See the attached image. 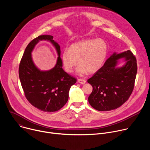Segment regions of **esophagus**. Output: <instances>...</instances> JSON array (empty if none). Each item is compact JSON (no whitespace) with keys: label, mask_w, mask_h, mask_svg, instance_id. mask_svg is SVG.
<instances>
[{"label":"esophagus","mask_w":150,"mask_h":150,"mask_svg":"<svg viewBox=\"0 0 150 150\" xmlns=\"http://www.w3.org/2000/svg\"><path fill=\"white\" fill-rule=\"evenodd\" d=\"M78 82L79 83L84 84L85 82H86V81H85V80L83 79H78Z\"/></svg>","instance_id":"1"}]
</instances>
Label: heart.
<instances>
[{
	"mask_svg": "<svg viewBox=\"0 0 150 150\" xmlns=\"http://www.w3.org/2000/svg\"><path fill=\"white\" fill-rule=\"evenodd\" d=\"M108 54V46L101 39H86L72 44L69 49H65L62 54V62L65 71L72 72L79 66L76 72L80 76L94 74L103 66Z\"/></svg>",
	"mask_w": 150,
	"mask_h": 150,
	"instance_id": "b5f03b06",
	"label": "heart"
}]
</instances>
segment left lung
<instances>
[{
    "instance_id": "1",
    "label": "left lung",
    "mask_w": 150,
    "mask_h": 150,
    "mask_svg": "<svg viewBox=\"0 0 150 150\" xmlns=\"http://www.w3.org/2000/svg\"><path fill=\"white\" fill-rule=\"evenodd\" d=\"M123 58L125 64L117 67L118 59ZM137 72V59L128 50L114 53L87 82L93 88L88 102L101 112L116 109L131 95Z\"/></svg>"
}]
</instances>
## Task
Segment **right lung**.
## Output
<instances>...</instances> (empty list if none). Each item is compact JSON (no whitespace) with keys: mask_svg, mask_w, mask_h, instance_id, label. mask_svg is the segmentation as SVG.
Here are the masks:
<instances>
[{"mask_svg":"<svg viewBox=\"0 0 150 150\" xmlns=\"http://www.w3.org/2000/svg\"><path fill=\"white\" fill-rule=\"evenodd\" d=\"M41 40L50 41L55 47L58 57L55 67L42 71L33 62L31 52ZM19 76L27 100L35 108L45 112H53L64 106L69 97L71 87L76 79L62 68L60 47L50 35H40L33 40L27 46L19 67Z\"/></svg>","mask_w":150,"mask_h":150,"instance_id":"add662e5","label":"right lung"}]
</instances>
